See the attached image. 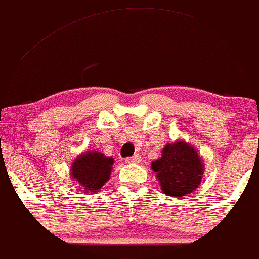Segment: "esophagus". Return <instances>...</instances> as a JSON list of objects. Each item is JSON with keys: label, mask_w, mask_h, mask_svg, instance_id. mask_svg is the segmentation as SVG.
Listing matches in <instances>:
<instances>
[{"label": "esophagus", "mask_w": 259, "mask_h": 259, "mask_svg": "<svg viewBox=\"0 0 259 259\" xmlns=\"http://www.w3.org/2000/svg\"><path fill=\"white\" fill-rule=\"evenodd\" d=\"M141 161V157L138 156V154H135V156H132V157H127L126 159H124V162H126V163H138V162Z\"/></svg>", "instance_id": "esophagus-1"}]
</instances>
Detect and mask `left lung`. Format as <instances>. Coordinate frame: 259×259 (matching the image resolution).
Instances as JSON below:
<instances>
[{
    "instance_id": "1",
    "label": "left lung",
    "mask_w": 259,
    "mask_h": 259,
    "mask_svg": "<svg viewBox=\"0 0 259 259\" xmlns=\"http://www.w3.org/2000/svg\"><path fill=\"white\" fill-rule=\"evenodd\" d=\"M152 169L163 193L170 197L188 196L202 181L203 164L196 149L183 141L167 143L158 161L152 162Z\"/></svg>"
}]
</instances>
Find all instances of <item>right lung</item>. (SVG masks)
I'll use <instances>...</instances> for the list:
<instances>
[{"instance_id": "right-lung-1", "label": "right lung", "mask_w": 259, "mask_h": 259, "mask_svg": "<svg viewBox=\"0 0 259 259\" xmlns=\"http://www.w3.org/2000/svg\"><path fill=\"white\" fill-rule=\"evenodd\" d=\"M112 164L113 159L100 152H86L73 162L71 175L81 183L82 189L96 192L110 180Z\"/></svg>"}]
</instances>
